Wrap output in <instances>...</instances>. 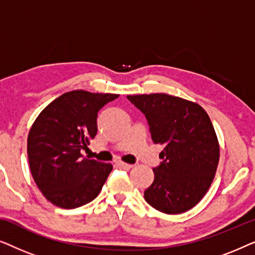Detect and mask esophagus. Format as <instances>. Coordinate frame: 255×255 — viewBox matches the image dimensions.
Returning a JSON list of instances; mask_svg holds the SVG:
<instances>
[{
    "label": "esophagus",
    "mask_w": 255,
    "mask_h": 255,
    "mask_svg": "<svg viewBox=\"0 0 255 255\" xmlns=\"http://www.w3.org/2000/svg\"><path fill=\"white\" fill-rule=\"evenodd\" d=\"M118 166H120L122 169H125V170H128V169H131L132 167H133V166H132V165H128V163H125V162H122V161L118 162Z\"/></svg>",
    "instance_id": "esophagus-1"
}]
</instances>
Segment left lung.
<instances>
[{
	"mask_svg": "<svg viewBox=\"0 0 255 255\" xmlns=\"http://www.w3.org/2000/svg\"><path fill=\"white\" fill-rule=\"evenodd\" d=\"M128 100L145 115L152 140L165 146L145 201L163 214L190 210L207 194L219 161L208 114L200 104L167 94L128 95Z\"/></svg>",
	"mask_w": 255,
	"mask_h": 255,
	"instance_id": "left-lung-1",
	"label": "left lung"
}]
</instances>
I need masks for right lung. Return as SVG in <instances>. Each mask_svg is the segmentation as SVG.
I'll return each mask as SVG.
<instances>
[{"instance_id":"1","label":"right lung","mask_w":255,"mask_h":255,"mask_svg":"<svg viewBox=\"0 0 255 255\" xmlns=\"http://www.w3.org/2000/svg\"><path fill=\"white\" fill-rule=\"evenodd\" d=\"M117 94L72 90L48 104L27 135V156L37 187L52 204L82 207L97 197L111 163L82 158L97 133V113Z\"/></svg>"}]
</instances>
